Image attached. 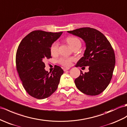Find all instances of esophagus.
Returning <instances> with one entry per match:
<instances>
[{"label": "esophagus", "mask_w": 127, "mask_h": 127, "mask_svg": "<svg viewBox=\"0 0 127 127\" xmlns=\"http://www.w3.org/2000/svg\"><path fill=\"white\" fill-rule=\"evenodd\" d=\"M69 69H70L69 67H65V68H63V70L64 71H66V70H68Z\"/></svg>", "instance_id": "34e87169"}]
</instances>
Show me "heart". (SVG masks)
<instances>
[{"instance_id":"obj_1","label":"heart","mask_w":127,"mask_h":127,"mask_svg":"<svg viewBox=\"0 0 127 127\" xmlns=\"http://www.w3.org/2000/svg\"><path fill=\"white\" fill-rule=\"evenodd\" d=\"M66 40L69 45L73 49L75 46L81 44V41L78 38L73 36H69L66 38ZM58 44L57 42H54L51 46H50V52L51 55H56L58 52ZM73 61L72 58H67V57H62L59 59L58 62L64 66H70L72 64V62Z\"/></svg>"}]
</instances>
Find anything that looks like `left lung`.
Listing matches in <instances>:
<instances>
[{"label": "left lung", "instance_id": "left-lung-1", "mask_svg": "<svg viewBox=\"0 0 127 127\" xmlns=\"http://www.w3.org/2000/svg\"><path fill=\"white\" fill-rule=\"evenodd\" d=\"M68 33L83 39L86 49L84 56L76 66H89V72L75 79L77 89L87 95L95 96L103 91L110 83L115 65V56L110 42L96 29L82 28Z\"/></svg>", "mask_w": 127, "mask_h": 127}]
</instances>
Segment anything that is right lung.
I'll return each instance as SVG.
<instances>
[{
  "mask_svg": "<svg viewBox=\"0 0 127 127\" xmlns=\"http://www.w3.org/2000/svg\"><path fill=\"white\" fill-rule=\"evenodd\" d=\"M62 33L33 31L18 46L16 57L17 72L24 88L34 98H46L57 89L63 70L56 65L52 72H48L44 69V61L51 57L50 46Z\"/></svg>",
  "mask_w": 127,
  "mask_h": 127,
  "instance_id": "add662e5",
  "label": "right lung"
}]
</instances>
